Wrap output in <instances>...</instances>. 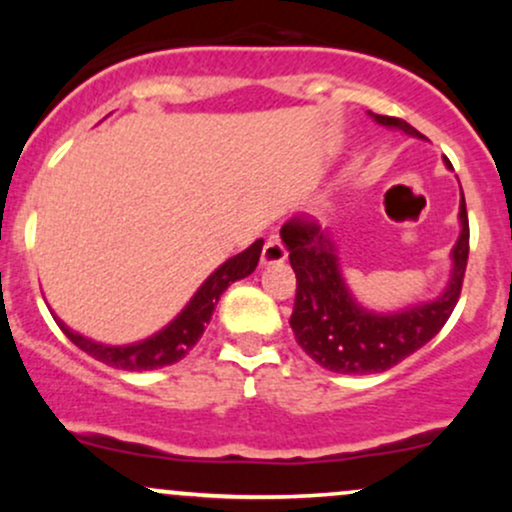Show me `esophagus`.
Instances as JSON below:
<instances>
[{
	"mask_svg": "<svg viewBox=\"0 0 512 512\" xmlns=\"http://www.w3.org/2000/svg\"><path fill=\"white\" fill-rule=\"evenodd\" d=\"M286 255H289V252H286L284 243H281V238L279 236H269L267 243H264V248H262V260L260 262L264 264V267H269V264L284 262Z\"/></svg>",
	"mask_w": 512,
	"mask_h": 512,
	"instance_id": "esophagus-1",
	"label": "esophagus"
}]
</instances>
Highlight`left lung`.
I'll return each instance as SVG.
<instances>
[{
  "label": "left lung",
  "instance_id": "left-lung-1",
  "mask_svg": "<svg viewBox=\"0 0 512 512\" xmlns=\"http://www.w3.org/2000/svg\"><path fill=\"white\" fill-rule=\"evenodd\" d=\"M378 125L424 139L419 129L399 117L373 115ZM450 166V161H445ZM460 238L450 252V279L433 301L409 305L397 313L363 308L346 286L337 245L330 231L315 221L293 219L281 228L296 272V303L289 320L301 349L322 368L346 375L383 373L431 342L448 322L462 291L469 255V221L464 195L460 199Z\"/></svg>",
  "mask_w": 512,
  "mask_h": 512
}]
</instances>
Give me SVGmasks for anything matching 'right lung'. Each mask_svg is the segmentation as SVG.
Listing matches in <instances>:
<instances>
[{
  "label": "right lung",
  "mask_w": 512,
  "mask_h": 512,
  "mask_svg": "<svg viewBox=\"0 0 512 512\" xmlns=\"http://www.w3.org/2000/svg\"><path fill=\"white\" fill-rule=\"evenodd\" d=\"M262 245V238L255 240L248 250L238 252L231 260L223 262L219 269H214V272L204 279V284L199 286L195 296L190 298V303H187L163 330L142 339V342L120 346L93 342V339H88L84 334L74 332L72 327L64 325L60 317H55V320L57 325H60V330L67 334L69 342L79 346L81 351H86V354L96 358V361L105 363V366H113L120 370H137V373L170 366V363H178L180 358L190 354L192 346L199 342V337L207 330L211 313H214L221 293L226 291L233 281L245 279V276L255 272L262 255Z\"/></svg>",
  "instance_id": "obj_1"
}]
</instances>
